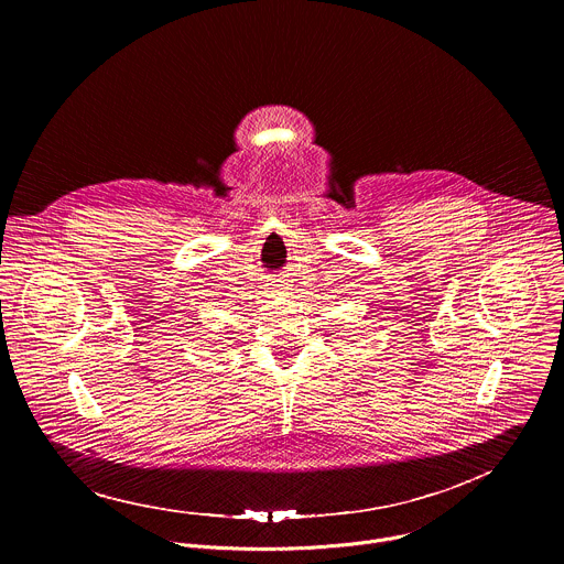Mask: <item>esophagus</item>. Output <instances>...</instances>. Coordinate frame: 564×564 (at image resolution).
<instances>
[{
  "instance_id": "obj_1",
  "label": "esophagus",
  "mask_w": 564,
  "mask_h": 564,
  "mask_svg": "<svg viewBox=\"0 0 564 564\" xmlns=\"http://www.w3.org/2000/svg\"><path fill=\"white\" fill-rule=\"evenodd\" d=\"M270 285H272V290H285L288 288V283L283 279H274Z\"/></svg>"
}]
</instances>
